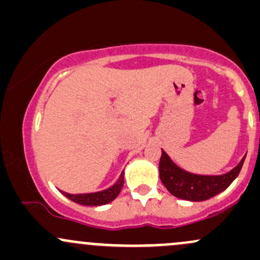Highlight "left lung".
Returning <instances> with one entry per match:
<instances>
[{
    "label": "left lung",
    "mask_w": 260,
    "mask_h": 260,
    "mask_svg": "<svg viewBox=\"0 0 260 260\" xmlns=\"http://www.w3.org/2000/svg\"><path fill=\"white\" fill-rule=\"evenodd\" d=\"M244 158L243 157L241 162L227 174L203 176L191 174L180 169L177 165L172 162L169 155L162 150L158 171H160L161 182L169 189L170 193L182 200L198 202V201L208 200L218 194L219 192L224 191L239 175Z\"/></svg>",
    "instance_id": "8db88e82"
}]
</instances>
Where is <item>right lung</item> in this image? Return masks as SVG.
I'll use <instances>...</instances> for the list:
<instances>
[{
	"instance_id": "add662e5",
	"label": "right lung",
	"mask_w": 260,
	"mask_h": 260,
	"mask_svg": "<svg viewBox=\"0 0 260 260\" xmlns=\"http://www.w3.org/2000/svg\"><path fill=\"white\" fill-rule=\"evenodd\" d=\"M122 186H124V172H121L119 180L116 181V183L114 186H111L110 188L104 189V191L100 192H94V193H79V194H71L67 193V192L60 191L66 197H68L69 200H72L75 203H79V205L84 206H102L107 205V203L111 202L113 200H115L118 197V194L121 191Z\"/></svg>"
}]
</instances>
